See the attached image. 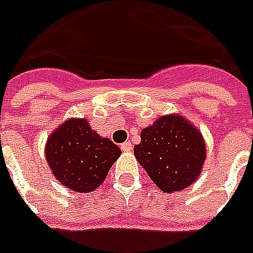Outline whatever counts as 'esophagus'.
Returning a JSON list of instances; mask_svg holds the SVG:
<instances>
[{"label": "esophagus", "mask_w": 253, "mask_h": 253, "mask_svg": "<svg viewBox=\"0 0 253 253\" xmlns=\"http://www.w3.org/2000/svg\"><path fill=\"white\" fill-rule=\"evenodd\" d=\"M122 152H131L132 151V143L131 142H125L121 145Z\"/></svg>", "instance_id": "34e87169"}]
</instances>
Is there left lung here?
I'll return each mask as SVG.
<instances>
[{"instance_id":"left-lung-1","label":"left lung","mask_w":253,"mask_h":253,"mask_svg":"<svg viewBox=\"0 0 253 253\" xmlns=\"http://www.w3.org/2000/svg\"><path fill=\"white\" fill-rule=\"evenodd\" d=\"M133 155L163 193H174L197 181L207 158L200 129L183 115H162L141 131Z\"/></svg>"}]
</instances>
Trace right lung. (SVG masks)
<instances>
[{"mask_svg":"<svg viewBox=\"0 0 253 253\" xmlns=\"http://www.w3.org/2000/svg\"><path fill=\"white\" fill-rule=\"evenodd\" d=\"M121 149L102 138L85 118H70L57 126L44 145V158L54 177L76 193H90L105 180Z\"/></svg>","mask_w":253,"mask_h":253,"instance_id":"add662e5","label":"right lung"}]
</instances>
